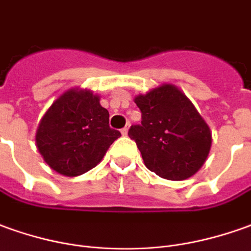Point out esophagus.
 I'll use <instances>...</instances> for the list:
<instances>
[{
  "label": "esophagus",
  "mask_w": 251,
  "mask_h": 251,
  "mask_svg": "<svg viewBox=\"0 0 251 251\" xmlns=\"http://www.w3.org/2000/svg\"><path fill=\"white\" fill-rule=\"evenodd\" d=\"M122 134H123V135H124V136L127 135V134H128V127H124V128L122 129Z\"/></svg>",
  "instance_id": "esophagus-1"
}]
</instances>
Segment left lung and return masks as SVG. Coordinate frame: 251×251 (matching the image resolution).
I'll return each instance as SVG.
<instances>
[{
    "label": "left lung",
    "instance_id": "8db88e82",
    "mask_svg": "<svg viewBox=\"0 0 251 251\" xmlns=\"http://www.w3.org/2000/svg\"><path fill=\"white\" fill-rule=\"evenodd\" d=\"M142 122L128 135L142 154L146 168L168 180L195 175L206 161L212 132L193 102L174 84H162L136 96Z\"/></svg>",
    "mask_w": 251,
    "mask_h": 251
}]
</instances>
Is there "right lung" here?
Listing matches in <instances>:
<instances>
[{
    "instance_id": "add662e5",
    "label": "right lung",
    "mask_w": 251,
    "mask_h": 251,
    "mask_svg": "<svg viewBox=\"0 0 251 251\" xmlns=\"http://www.w3.org/2000/svg\"><path fill=\"white\" fill-rule=\"evenodd\" d=\"M109 127V112L90 90L71 89L43 115L35 135L45 162L64 176H79L100 164L120 138Z\"/></svg>"
}]
</instances>
